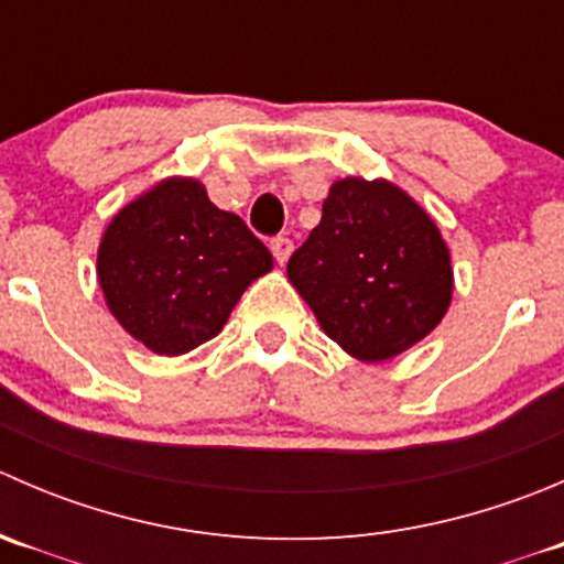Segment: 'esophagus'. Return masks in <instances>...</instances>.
I'll list each match as a JSON object with an SVG mask.
<instances>
[{"label": "esophagus", "mask_w": 564, "mask_h": 564, "mask_svg": "<svg viewBox=\"0 0 564 564\" xmlns=\"http://www.w3.org/2000/svg\"><path fill=\"white\" fill-rule=\"evenodd\" d=\"M270 248H272V256H275L278 264H286L289 256H292V250H294V242L289 240V237H275V240L270 242Z\"/></svg>", "instance_id": "esophagus-1"}]
</instances>
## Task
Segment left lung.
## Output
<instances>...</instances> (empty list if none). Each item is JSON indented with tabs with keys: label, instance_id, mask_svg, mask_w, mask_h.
<instances>
[{
	"label": "left lung",
	"instance_id": "left-lung-1",
	"mask_svg": "<svg viewBox=\"0 0 564 564\" xmlns=\"http://www.w3.org/2000/svg\"><path fill=\"white\" fill-rule=\"evenodd\" d=\"M286 272L324 333L366 362L423 340L453 297L451 250L440 229L388 180L335 182Z\"/></svg>",
	"mask_w": 564,
	"mask_h": 564
}]
</instances>
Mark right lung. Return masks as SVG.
<instances>
[{
  "label": "right lung",
  "instance_id": "right-lung-1",
  "mask_svg": "<svg viewBox=\"0 0 564 564\" xmlns=\"http://www.w3.org/2000/svg\"><path fill=\"white\" fill-rule=\"evenodd\" d=\"M272 270L264 242L202 182L172 176L119 209L98 250L108 311L155 355H185L224 329L242 292Z\"/></svg>",
  "mask_w": 564,
  "mask_h": 564
}]
</instances>
